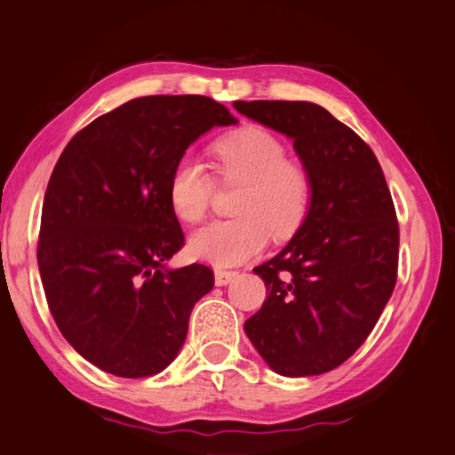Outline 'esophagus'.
I'll return each instance as SVG.
<instances>
[{
    "instance_id": "obj_1",
    "label": "esophagus",
    "mask_w": 455,
    "mask_h": 455,
    "mask_svg": "<svg viewBox=\"0 0 455 455\" xmlns=\"http://www.w3.org/2000/svg\"><path fill=\"white\" fill-rule=\"evenodd\" d=\"M236 275H238L236 270H222V268H217V270H214V283H217V286H225V284H228L230 280H233Z\"/></svg>"
}]
</instances>
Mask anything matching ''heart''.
Here are the masks:
<instances>
[{
    "mask_svg": "<svg viewBox=\"0 0 455 455\" xmlns=\"http://www.w3.org/2000/svg\"><path fill=\"white\" fill-rule=\"evenodd\" d=\"M222 183L244 185L235 204L236 219L211 222L191 238L195 259L227 267L260 254L268 235L292 236L307 220L312 199V175L302 163L288 159L286 147L267 129L244 127L214 147ZM212 199V179L193 155H183L169 179L172 212L196 225Z\"/></svg>",
    "mask_w": 455,
    "mask_h": 455,
    "instance_id": "heart-1",
    "label": "heart"
}]
</instances>
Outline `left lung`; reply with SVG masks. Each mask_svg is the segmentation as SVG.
I'll use <instances>...</instances> for the list:
<instances>
[{"label": "left lung", "instance_id": "1", "mask_svg": "<svg viewBox=\"0 0 455 455\" xmlns=\"http://www.w3.org/2000/svg\"><path fill=\"white\" fill-rule=\"evenodd\" d=\"M235 109L291 137L314 183L304 225L254 268L268 299L244 332L278 374H324L364 344L394 292L400 228L390 188L374 151L324 107L236 101Z\"/></svg>", "mask_w": 455, "mask_h": 455}]
</instances>
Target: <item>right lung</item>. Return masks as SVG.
<instances>
[{"mask_svg":"<svg viewBox=\"0 0 455 455\" xmlns=\"http://www.w3.org/2000/svg\"><path fill=\"white\" fill-rule=\"evenodd\" d=\"M235 123L203 95L139 97L63 148L41 211L39 275L60 332L103 371L159 374L183 346L214 275L196 262L164 268L185 244L169 179L188 145Z\"/></svg>","mask_w":455,"mask_h":455,"instance_id":"obj_1","label":"right lung"}]
</instances>
